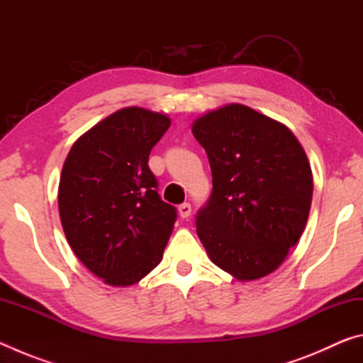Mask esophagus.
I'll use <instances>...</instances> for the list:
<instances>
[{
  "instance_id": "esophagus-1",
  "label": "esophagus",
  "mask_w": 363,
  "mask_h": 363,
  "mask_svg": "<svg viewBox=\"0 0 363 363\" xmlns=\"http://www.w3.org/2000/svg\"><path fill=\"white\" fill-rule=\"evenodd\" d=\"M177 210H179V216L182 219H186L190 216V213H192V206H190V203H182Z\"/></svg>"
}]
</instances>
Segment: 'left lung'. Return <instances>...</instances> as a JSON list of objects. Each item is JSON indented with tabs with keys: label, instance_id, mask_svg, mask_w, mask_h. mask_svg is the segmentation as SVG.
Wrapping results in <instances>:
<instances>
[{
	"label": "left lung",
	"instance_id": "1",
	"mask_svg": "<svg viewBox=\"0 0 363 363\" xmlns=\"http://www.w3.org/2000/svg\"><path fill=\"white\" fill-rule=\"evenodd\" d=\"M192 133L213 176L195 220L208 256L238 280L266 277L309 218L314 182L306 152L285 125L242 104L200 116Z\"/></svg>",
	"mask_w": 363,
	"mask_h": 363
}]
</instances>
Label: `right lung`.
Listing matches in <instances>:
<instances>
[{
  "label": "right lung",
  "mask_w": 363,
  "mask_h": 363,
  "mask_svg": "<svg viewBox=\"0 0 363 363\" xmlns=\"http://www.w3.org/2000/svg\"><path fill=\"white\" fill-rule=\"evenodd\" d=\"M171 120L140 107L108 115L72 145L59 182L67 242L106 284H138L163 257L176 208L160 199L149 155Z\"/></svg>",
  "instance_id": "right-lung-1"
}]
</instances>
